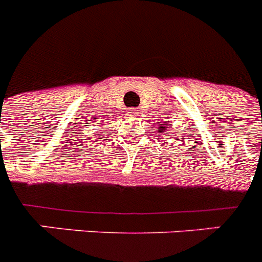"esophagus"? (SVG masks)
Listing matches in <instances>:
<instances>
[{
    "instance_id": "34e87169",
    "label": "esophagus",
    "mask_w": 262,
    "mask_h": 262,
    "mask_svg": "<svg viewBox=\"0 0 262 262\" xmlns=\"http://www.w3.org/2000/svg\"><path fill=\"white\" fill-rule=\"evenodd\" d=\"M138 114H139V111L134 107H131L127 110V115H128V117H138Z\"/></svg>"
}]
</instances>
